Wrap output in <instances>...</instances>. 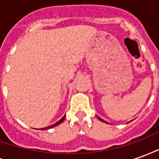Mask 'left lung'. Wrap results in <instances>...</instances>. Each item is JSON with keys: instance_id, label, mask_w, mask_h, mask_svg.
<instances>
[{"instance_id": "1", "label": "left lung", "mask_w": 159, "mask_h": 159, "mask_svg": "<svg viewBox=\"0 0 159 159\" xmlns=\"http://www.w3.org/2000/svg\"><path fill=\"white\" fill-rule=\"evenodd\" d=\"M98 118H99V119H100V121H102V122H104V123H107V122H106V121H104V120L102 119V118H100V117H98Z\"/></svg>"}]
</instances>
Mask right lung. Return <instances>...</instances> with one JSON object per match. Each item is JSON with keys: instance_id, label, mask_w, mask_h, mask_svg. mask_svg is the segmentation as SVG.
Segmentation results:
<instances>
[{"instance_id": "right-lung-1", "label": "right lung", "mask_w": 159, "mask_h": 159, "mask_svg": "<svg viewBox=\"0 0 159 159\" xmlns=\"http://www.w3.org/2000/svg\"><path fill=\"white\" fill-rule=\"evenodd\" d=\"M65 118H66V115L64 116V117L61 118L60 120H59L58 122L56 123H54V124H52V125H51V126H49V127H47V128H43V129H41V130H45V129H52V128H53V127H55L57 126V125H59V124H60V123H62L63 121L65 120Z\"/></svg>"}]
</instances>
